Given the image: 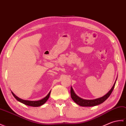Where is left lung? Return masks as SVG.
<instances>
[{
	"label": "left lung",
	"mask_w": 126,
	"mask_h": 126,
	"mask_svg": "<svg viewBox=\"0 0 126 126\" xmlns=\"http://www.w3.org/2000/svg\"><path fill=\"white\" fill-rule=\"evenodd\" d=\"M116 81L110 90L109 91L106 95H105L104 96L101 97H100V98L96 99L94 100L82 99L81 98H80V97H79V96H78L77 95L75 94V93L73 91V89L72 87L71 88V97L75 103H77L78 105H80V106H83V107H92V106H95L100 105L104 102L105 100H107V98H108V97L110 95L111 92H113V89L114 88V87H115Z\"/></svg>",
	"instance_id": "left-lung-1"
}]
</instances>
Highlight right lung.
<instances>
[{
	"instance_id": "add662e5",
	"label": "right lung",
	"mask_w": 126,
	"mask_h": 126,
	"mask_svg": "<svg viewBox=\"0 0 126 126\" xmlns=\"http://www.w3.org/2000/svg\"><path fill=\"white\" fill-rule=\"evenodd\" d=\"M12 92V94H13V96L15 97L18 101L23 103L26 105L29 106H32V107H39V106H40L41 105H44V103L47 101V100L48 99L50 94H51V91H50L49 92V93L48 94V95H47L45 97H44V99H41L40 100H39V101H29V100H24L19 98V97L16 96L12 92Z\"/></svg>"
}]
</instances>
